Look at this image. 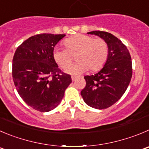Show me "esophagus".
Wrapping results in <instances>:
<instances>
[{
    "label": "esophagus",
    "instance_id": "obj_1",
    "mask_svg": "<svg viewBox=\"0 0 149 149\" xmlns=\"http://www.w3.org/2000/svg\"><path fill=\"white\" fill-rule=\"evenodd\" d=\"M77 78V77H76V76H72V81H74V80H75Z\"/></svg>",
    "mask_w": 149,
    "mask_h": 149
}]
</instances>
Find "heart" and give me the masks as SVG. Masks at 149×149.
I'll use <instances>...</instances> for the list:
<instances>
[{"instance_id":"heart-1","label":"heart","mask_w":149,"mask_h":149,"mask_svg":"<svg viewBox=\"0 0 149 149\" xmlns=\"http://www.w3.org/2000/svg\"><path fill=\"white\" fill-rule=\"evenodd\" d=\"M63 45L67 49L55 48L52 58L61 69H66L73 60L71 56L76 54L78 62L66 70L71 74H80L88 69L91 72L100 70L108 58L109 47L103 39L78 33L65 39Z\"/></svg>"}]
</instances>
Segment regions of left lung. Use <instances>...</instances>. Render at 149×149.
Returning a JSON list of instances; mask_svg holds the SVG:
<instances>
[{"label":"left lung","instance_id":"left-lung-1","mask_svg":"<svg viewBox=\"0 0 149 149\" xmlns=\"http://www.w3.org/2000/svg\"><path fill=\"white\" fill-rule=\"evenodd\" d=\"M88 33L97 35L107 42L109 56L100 72L85 76L86 86L80 94L88 105L102 110L115 104L125 93L132 75L131 56L127 47L111 33L100 31Z\"/></svg>","mask_w":149,"mask_h":149}]
</instances>
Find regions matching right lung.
Masks as SVG:
<instances>
[{"mask_svg": "<svg viewBox=\"0 0 149 149\" xmlns=\"http://www.w3.org/2000/svg\"><path fill=\"white\" fill-rule=\"evenodd\" d=\"M65 34L42 33L28 38L12 61V77L18 93L32 108L48 112L56 108L72 83L71 75L58 69L52 58L56 44Z\"/></svg>", "mask_w": 149, "mask_h": 149, "instance_id": "right-lung-1", "label": "right lung"}]
</instances>
